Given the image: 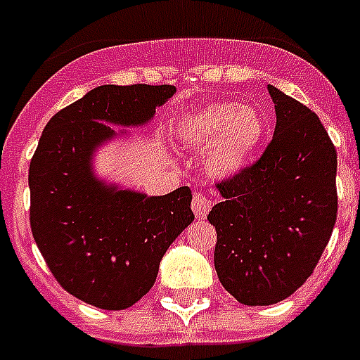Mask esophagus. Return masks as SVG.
<instances>
[{
  "label": "esophagus",
  "mask_w": 360,
  "mask_h": 360,
  "mask_svg": "<svg viewBox=\"0 0 360 360\" xmlns=\"http://www.w3.org/2000/svg\"><path fill=\"white\" fill-rule=\"evenodd\" d=\"M193 211H195V216L198 219L205 218L207 212L211 211V200H209L205 195H202V193L195 195L193 196Z\"/></svg>",
  "instance_id": "esophagus-1"
}]
</instances>
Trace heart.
<instances>
[{
    "label": "heart",
    "instance_id": "b5f03b06",
    "mask_svg": "<svg viewBox=\"0 0 360 360\" xmlns=\"http://www.w3.org/2000/svg\"><path fill=\"white\" fill-rule=\"evenodd\" d=\"M266 117L252 104L212 103L178 120L174 133L184 144L205 149V171L229 180L254 162L266 136Z\"/></svg>",
    "mask_w": 360,
    "mask_h": 360
}]
</instances>
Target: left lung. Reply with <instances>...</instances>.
<instances>
[{"mask_svg":"<svg viewBox=\"0 0 360 360\" xmlns=\"http://www.w3.org/2000/svg\"><path fill=\"white\" fill-rule=\"evenodd\" d=\"M276 129L263 157L219 184L214 269L225 290L249 307L290 297L316 269L337 218V151L319 117L266 86Z\"/></svg>","mask_w":360,"mask_h":360,"instance_id":"left-lung-1","label":"left lung"}]
</instances>
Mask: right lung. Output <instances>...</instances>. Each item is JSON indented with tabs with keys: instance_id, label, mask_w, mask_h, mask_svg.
I'll use <instances>...</instances> for the list:
<instances>
[{
	"instance_id": "right-lung-1",
	"label": "right lung",
	"mask_w": 360,
	"mask_h": 360,
	"mask_svg": "<svg viewBox=\"0 0 360 360\" xmlns=\"http://www.w3.org/2000/svg\"><path fill=\"white\" fill-rule=\"evenodd\" d=\"M176 88L104 84L57 111L28 171L30 227L37 249L66 292L103 310L144 297L169 245L193 224L191 189L164 196L98 176L95 153L128 129L144 128Z\"/></svg>"
}]
</instances>
